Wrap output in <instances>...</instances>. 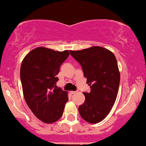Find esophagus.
Segmentation results:
<instances>
[{"label": "esophagus", "instance_id": "1", "mask_svg": "<svg viewBox=\"0 0 146 146\" xmlns=\"http://www.w3.org/2000/svg\"><path fill=\"white\" fill-rule=\"evenodd\" d=\"M76 92H77L76 91H71V92H70V94H76Z\"/></svg>", "mask_w": 146, "mask_h": 146}]
</instances>
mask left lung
<instances>
[{
	"mask_svg": "<svg viewBox=\"0 0 146 146\" xmlns=\"http://www.w3.org/2000/svg\"><path fill=\"white\" fill-rule=\"evenodd\" d=\"M70 53L82 66L91 88L89 93L83 92L85 100L78 107L79 113L87 122H100L109 113L118 94L120 74L116 57L111 51L98 46Z\"/></svg>",
	"mask_w": 146,
	"mask_h": 146,
	"instance_id": "8db88e82",
	"label": "left lung"
}]
</instances>
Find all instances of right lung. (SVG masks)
<instances>
[{"instance_id":"1","label":"right lung","mask_w":146,"mask_h":146,"mask_svg":"<svg viewBox=\"0 0 146 146\" xmlns=\"http://www.w3.org/2000/svg\"><path fill=\"white\" fill-rule=\"evenodd\" d=\"M68 50L45 47L33 49L23 59L20 76L25 100L33 114L42 122L52 123L61 118L68 102V92L56 89L61 64Z\"/></svg>"}]
</instances>
